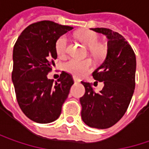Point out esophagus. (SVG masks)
Instances as JSON below:
<instances>
[{"instance_id":"1","label":"esophagus","mask_w":149,"mask_h":149,"mask_svg":"<svg viewBox=\"0 0 149 149\" xmlns=\"http://www.w3.org/2000/svg\"><path fill=\"white\" fill-rule=\"evenodd\" d=\"M73 80H74L75 83H79V82H80V80H79L78 78H77V77H73Z\"/></svg>"}]
</instances>
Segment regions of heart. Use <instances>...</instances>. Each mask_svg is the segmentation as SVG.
<instances>
[{"label": "heart", "instance_id": "b5f03b06", "mask_svg": "<svg viewBox=\"0 0 149 149\" xmlns=\"http://www.w3.org/2000/svg\"><path fill=\"white\" fill-rule=\"evenodd\" d=\"M77 37L86 47L91 49V53L94 58L100 59L104 56V49L98 46L100 43V37L96 33L90 30H83L78 33ZM67 44L68 39L65 35L61 36L57 40L56 49L59 56H64L66 54ZM92 61L88 59L77 60L72 58L65 63L64 68L67 72L73 75L76 77H80L88 72L92 69Z\"/></svg>", "mask_w": 149, "mask_h": 149}]
</instances>
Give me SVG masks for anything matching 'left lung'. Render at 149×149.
I'll use <instances>...</instances> for the list:
<instances>
[{
  "label": "left lung",
  "mask_w": 149,
  "mask_h": 149,
  "mask_svg": "<svg viewBox=\"0 0 149 149\" xmlns=\"http://www.w3.org/2000/svg\"><path fill=\"white\" fill-rule=\"evenodd\" d=\"M108 39L104 62L93 72L103 89L96 93L89 83L82 82L85 93L80 98L81 116L88 127L105 129L114 126L126 113L135 88L136 56L132 48L120 33L105 28L91 29Z\"/></svg>",
  "instance_id": "1"
}]
</instances>
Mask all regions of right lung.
Listing matches in <instances>:
<instances>
[{
    "instance_id": "1",
    "label": "right lung",
    "mask_w": 149,
    "mask_h": 149,
    "mask_svg": "<svg viewBox=\"0 0 149 149\" xmlns=\"http://www.w3.org/2000/svg\"><path fill=\"white\" fill-rule=\"evenodd\" d=\"M72 29L52 21L34 22L22 31L14 45L12 80L16 97L24 115L33 121L50 123L61 113L72 77L62 72L54 83L47 74L57 58V40Z\"/></svg>"
}]
</instances>
